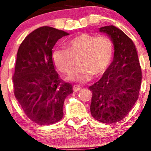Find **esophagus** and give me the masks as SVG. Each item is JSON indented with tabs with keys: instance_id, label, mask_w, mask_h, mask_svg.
I'll return each instance as SVG.
<instances>
[{
	"instance_id": "1",
	"label": "esophagus",
	"mask_w": 151,
	"mask_h": 151,
	"mask_svg": "<svg viewBox=\"0 0 151 151\" xmlns=\"http://www.w3.org/2000/svg\"><path fill=\"white\" fill-rule=\"evenodd\" d=\"M72 89H73V91L74 92H77L80 90L81 89V87H80V86H78V85H74L73 86V87H72Z\"/></svg>"
}]
</instances>
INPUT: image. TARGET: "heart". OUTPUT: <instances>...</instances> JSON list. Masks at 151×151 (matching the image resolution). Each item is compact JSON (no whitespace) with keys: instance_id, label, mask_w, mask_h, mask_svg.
Returning a JSON list of instances; mask_svg holds the SVG:
<instances>
[{"instance_id":"obj_1","label":"heart","mask_w":151,"mask_h":151,"mask_svg":"<svg viewBox=\"0 0 151 151\" xmlns=\"http://www.w3.org/2000/svg\"><path fill=\"white\" fill-rule=\"evenodd\" d=\"M66 48L57 47L52 52V61L63 74L71 71L75 58L79 65L74 68L69 79L71 81L86 82L107 70L114 53L113 42L105 35L96 36L83 33L66 41Z\"/></svg>"}]
</instances>
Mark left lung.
Returning a JSON list of instances; mask_svg holds the SVG:
<instances>
[{"mask_svg":"<svg viewBox=\"0 0 151 151\" xmlns=\"http://www.w3.org/2000/svg\"><path fill=\"white\" fill-rule=\"evenodd\" d=\"M113 42V61L99 79L90 86V112L94 119L114 124L124 119L139 97L142 69L133 41L122 30L109 25L99 29Z\"/></svg>","mask_w":151,"mask_h":151,"instance_id":"8db88e82","label":"left lung"}]
</instances>
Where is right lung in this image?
<instances>
[{"label": "right lung", "instance_id": "add662e5", "mask_svg": "<svg viewBox=\"0 0 151 151\" xmlns=\"http://www.w3.org/2000/svg\"><path fill=\"white\" fill-rule=\"evenodd\" d=\"M67 32L43 26L23 40L18 50L12 77L14 93L23 112L39 125L59 122L72 86L60 79L52 61V48Z\"/></svg>", "mask_w": 151, "mask_h": 151}]
</instances>
